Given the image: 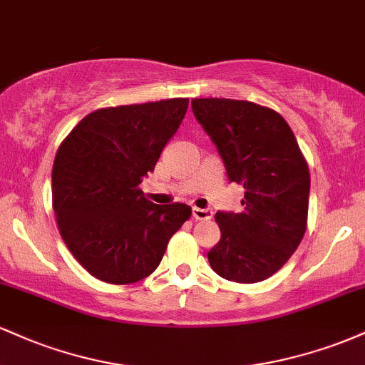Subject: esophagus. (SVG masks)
I'll return each mask as SVG.
<instances>
[{
    "label": "esophagus",
    "mask_w": 365,
    "mask_h": 365,
    "mask_svg": "<svg viewBox=\"0 0 365 365\" xmlns=\"http://www.w3.org/2000/svg\"><path fill=\"white\" fill-rule=\"evenodd\" d=\"M192 216H194V220L206 221V220H211V217H212V211H211V209L194 207V209H192Z\"/></svg>",
    "instance_id": "esophagus-1"
}]
</instances>
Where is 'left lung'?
<instances>
[{
  "mask_svg": "<svg viewBox=\"0 0 365 365\" xmlns=\"http://www.w3.org/2000/svg\"><path fill=\"white\" fill-rule=\"evenodd\" d=\"M230 182L245 188L242 212H216L220 242L207 252L221 278L257 283L282 269L307 228L311 175L279 113L237 99H192Z\"/></svg>",
  "mask_w": 365,
  "mask_h": 365,
  "instance_id": "8db88e82",
  "label": "left lung"
}]
</instances>
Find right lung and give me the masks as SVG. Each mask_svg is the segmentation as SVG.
I'll list each match as a JSON object with an SVG mask.
<instances>
[{
    "label": "right lung",
    "mask_w": 365,
    "mask_h": 365,
    "mask_svg": "<svg viewBox=\"0 0 365 365\" xmlns=\"http://www.w3.org/2000/svg\"><path fill=\"white\" fill-rule=\"evenodd\" d=\"M187 108L183 98L103 108L61 142L53 209L63 242L94 278L113 284L144 279L190 217L187 204L158 206L139 188Z\"/></svg>",
    "instance_id": "right-lung-1"
}]
</instances>
